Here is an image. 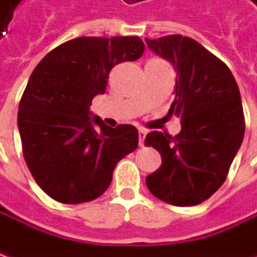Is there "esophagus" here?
Returning a JSON list of instances; mask_svg holds the SVG:
<instances>
[{"mask_svg":"<svg viewBox=\"0 0 257 257\" xmlns=\"http://www.w3.org/2000/svg\"><path fill=\"white\" fill-rule=\"evenodd\" d=\"M146 134H147V130L144 128H139V144L143 147L144 146V139H146Z\"/></svg>","mask_w":257,"mask_h":257,"instance_id":"1","label":"esophagus"}]
</instances>
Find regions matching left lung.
I'll return each instance as SVG.
<instances>
[{
	"label": "left lung",
	"instance_id": "1",
	"mask_svg": "<svg viewBox=\"0 0 257 257\" xmlns=\"http://www.w3.org/2000/svg\"><path fill=\"white\" fill-rule=\"evenodd\" d=\"M147 47L177 71L169 114L182 121L172 137L146 136V146L162 156V166L146 177L153 196L173 206H194L222 186L244 136L237 83L229 67L189 37L146 38Z\"/></svg>",
	"mask_w": 257,
	"mask_h": 257
}]
</instances>
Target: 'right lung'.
Segmentation results:
<instances>
[{
  "instance_id": "add662e5",
  "label": "right lung",
  "mask_w": 257,
  "mask_h": 257,
  "mask_svg": "<svg viewBox=\"0 0 257 257\" xmlns=\"http://www.w3.org/2000/svg\"><path fill=\"white\" fill-rule=\"evenodd\" d=\"M139 37H80L38 63L18 107L25 163L37 184L65 204L91 202L110 186L115 164L139 146L134 125L111 128L90 111L115 64L143 55Z\"/></svg>"
}]
</instances>
